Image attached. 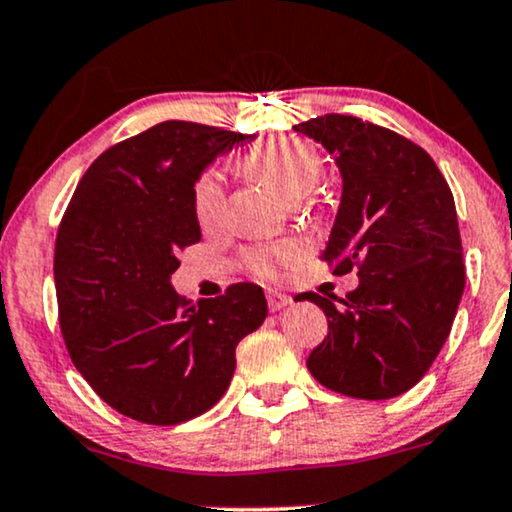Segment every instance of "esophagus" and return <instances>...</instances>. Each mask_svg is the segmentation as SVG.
<instances>
[{
  "instance_id": "obj_1",
  "label": "esophagus",
  "mask_w": 512,
  "mask_h": 512,
  "mask_svg": "<svg viewBox=\"0 0 512 512\" xmlns=\"http://www.w3.org/2000/svg\"><path fill=\"white\" fill-rule=\"evenodd\" d=\"M267 303H269V310L279 312V310H283V307L291 305V295H286L281 291H269L267 293Z\"/></svg>"
}]
</instances>
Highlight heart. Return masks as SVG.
Masks as SVG:
<instances>
[{
	"label": "heart",
	"mask_w": 512,
	"mask_h": 512,
	"mask_svg": "<svg viewBox=\"0 0 512 512\" xmlns=\"http://www.w3.org/2000/svg\"><path fill=\"white\" fill-rule=\"evenodd\" d=\"M245 174L274 188L283 200L298 202L310 195L324 174L319 152L300 138L269 140L243 157ZM193 209L202 229H217L226 219V193L219 174L205 171L193 188ZM298 248L291 243L276 245L269 250H257L250 255V264L257 274H272L276 264L291 262Z\"/></svg>",
	"instance_id": "obj_1"
}]
</instances>
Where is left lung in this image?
<instances>
[{"label":"left lung","mask_w":512,"mask_h":512,"mask_svg":"<svg viewBox=\"0 0 512 512\" xmlns=\"http://www.w3.org/2000/svg\"><path fill=\"white\" fill-rule=\"evenodd\" d=\"M293 128L334 155L341 171L322 260L338 276L357 269L360 279L346 298L298 295L329 322L307 369L343 396L396 398L432 367L465 291L453 193L434 159L389 128L343 114Z\"/></svg>","instance_id":"obj_1"}]
</instances>
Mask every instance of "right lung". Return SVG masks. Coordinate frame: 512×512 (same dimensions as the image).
I'll list each match as a JSON object with an SVG mask.
<instances>
[{
  "label": "right lung",
  "mask_w": 512,
  "mask_h": 512,
  "mask_svg": "<svg viewBox=\"0 0 512 512\" xmlns=\"http://www.w3.org/2000/svg\"><path fill=\"white\" fill-rule=\"evenodd\" d=\"M248 135L164 121L102 152L80 178L57 233L54 283L73 365L116 412L181 424L229 389L236 346L267 317L255 283L181 298L178 250L200 240L193 188Z\"/></svg>",
  "instance_id": "obj_1"
}]
</instances>
